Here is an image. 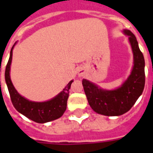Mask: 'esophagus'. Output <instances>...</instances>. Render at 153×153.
<instances>
[{"label":"esophagus","instance_id":"obj_1","mask_svg":"<svg viewBox=\"0 0 153 153\" xmlns=\"http://www.w3.org/2000/svg\"><path fill=\"white\" fill-rule=\"evenodd\" d=\"M78 74H79V77H82L85 75V71H84L83 70H79V71H78Z\"/></svg>","mask_w":153,"mask_h":153}]
</instances>
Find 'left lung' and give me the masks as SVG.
<instances>
[{"label": "left lung", "mask_w": 153, "mask_h": 153, "mask_svg": "<svg viewBox=\"0 0 153 153\" xmlns=\"http://www.w3.org/2000/svg\"><path fill=\"white\" fill-rule=\"evenodd\" d=\"M123 33L128 37L133 54V67L129 76L121 86L115 90H105L82 79V86L94 111L105 116H120L126 114L141 95L145 83V59L140 51L137 38L129 30Z\"/></svg>", "instance_id": "obj_1"}]
</instances>
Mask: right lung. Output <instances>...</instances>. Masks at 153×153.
I'll use <instances>...</instances> for the list:
<instances>
[{
	"label": "right lung",
	"mask_w": 153,
	"mask_h": 153,
	"mask_svg": "<svg viewBox=\"0 0 153 153\" xmlns=\"http://www.w3.org/2000/svg\"><path fill=\"white\" fill-rule=\"evenodd\" d=\"M15 44L11 49L10 56L4 73L6 84L13 106L19 113L37 123H46L61 117L67 109L69 90L73 80L69 82V83L59 94L50 100L42 102L27 100L18 93L10 79V67L13 59V50Z\"/></svg>",
	"instance_id": "1"
}]
</instances>
